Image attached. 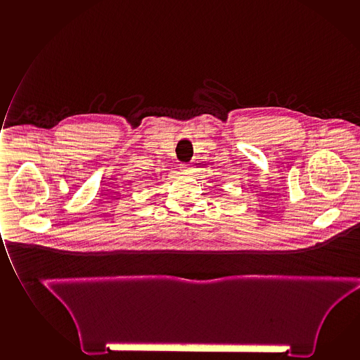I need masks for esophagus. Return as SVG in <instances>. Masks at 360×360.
I'll use <instances>...</instances> for the list:
<instances>
[{"mask_svg":"<svg viewBox=\"0 0 360 360\" xmlns=\"http://www.w3.org/2000/svg\"><path fill=\"white\" fill-rule=\"evenodd\" d=\"M179 168L182 169L184 173H189L192 171V165L191 163H181Z\"/></svg>","mask_w":360,"mask_h":360,"instance_id":"esophagus-1","label":"esophagus"}]
</instances>
